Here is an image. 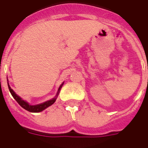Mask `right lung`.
I'll return each mask as SVG.
<instances>
[{"mask_svg":"<svg viewBox=\"0 0 148 148\" xmlns=\"http://www.w3.org/2000/svg\"><path fill=\"white\" fill-rule=\"evenodd\" d=\"M63 84L60 86V88H59V89H58V92L57 96L58 95V93H59V91H60V88H61V87H62L63 85ZM8 88H9V90H10V94H11V95L13 96V97L16 100V101H17V103H19L20 105L21 106L22 108H24V109H25V110H28V111H30V112H33V113L40 112V111H42V110H44L47 108H48L49 106L52 105V104H53L56 101V97H55V98L51 99V100H50V101H46V102H45V103H40V104H38V105H30L27 102H26V101H24V100H22L19 96H17V95L15 94L14 91L10 88V85L8 84Z\"/></svg>","mask_w":148,"mask_h":148,"instance_id":"obj_1","label":"right lung"}]
</instances>
